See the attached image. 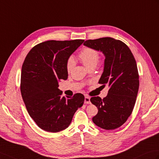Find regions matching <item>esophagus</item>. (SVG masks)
<instances>
[{
  "mask_svg": "<svg viewBox=\"0 0 159 159\" xmlns=\"http://www.w3.org/2000/svg\"><path fill=\"white\" fill-rule=\"evenodd\" d=\"M84 104H89L91 103V101H90V98L88 97V96H85L84 97Z\"/></svg>",
  "mask_w": 159,
  "mask_h": 159,
  "instance_id": "esophagus-1",
  "label": "esophagus"
}]
</instances>
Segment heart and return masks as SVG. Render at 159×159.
Instances as JSON below:
<instances>
[{"label": "heart", "instance_id": "obj_1", "mask_svg": "<svg viewBox=\"0 0 159 159\" xmlns=\"http://www.w3.org/2000/svg\"><path fill=\"white\" fill-rule=\"evenodd\" d=\"M80 59L88 68L95 67L99 61V54L96 50L90 47H85L79 54ZM75 66V60L73 56H70L66 61V70L68 72L72 71Z\"/></svg>", "mask_w": 159, "mask_h": 159}]
</instances>
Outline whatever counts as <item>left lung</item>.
Listing matches in <instances>:
<instances>
[{
    "instance_id": "obj_1",
    "label": "left lung",
    "mask_w": 159,
    "mask_h": 159,
    "mask_svg": "<svg viewBox=\"0 0 159 159\" xmlns=\"http://www.w3.org/2000/svg\"><path fill=\"white\" fill-rule=\"evenodd\" d=\"M83 45L104 54V72L99 83L110 87L106 98H91L98 109L92 120L104 129L119 128L131 114L139 89V74L134 55L126 44L110 37L87 40Z\"/></svg>"
}]
</instances>
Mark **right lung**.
<instances>
[{
	"label": "right lung",
	"mask_w": 159,
	"mask_h": 159,
	"mask_svg": "<svg viewBox=\"0 0 159 159\" xmlns=\"http://www.w3.org/2000/svg\"><path fill=\"white\" fill-rule=\"evenodd\" d=\"M84 40H47L29 51L21 68L20 90L29 115L46 131L67 128L84 97H62L58 82L68 79L66 61Z\"/></svg>",
	"instance_id": "1"
}]
</instances>
